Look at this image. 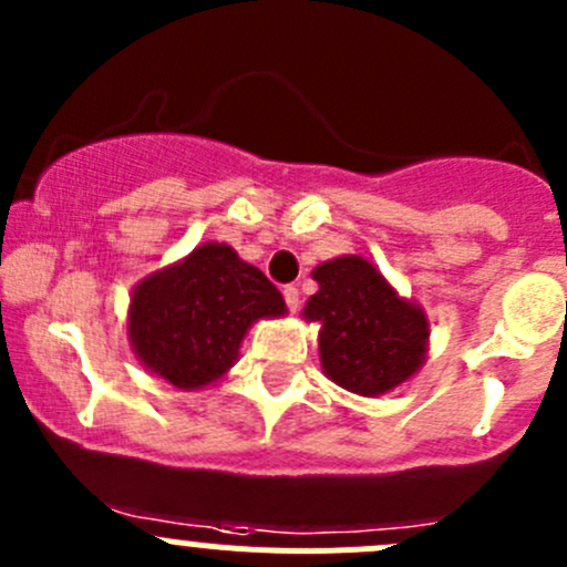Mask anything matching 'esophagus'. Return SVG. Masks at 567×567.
Wrapping results in <instances>:
<instances>
[{
  "instance_id": "34e87169",
  "label": "esophagus",
  "mask_w": 567,
  "mask_h": 567,
  "mask_svg": "<svg viewBox=\"0 0 567 567\" xmlns=\"http://www.w3.org/2000/svg\"><path fill=\"white\" fill-rule=\"evenodd\" d=\"M282 296H285V305H288V310H290V312L299 310L301 296H299V288H296V285H285V288H282Z\"/></svg>"
}]
</instances>
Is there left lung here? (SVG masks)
<instances>
[{"instance_id": "left-lung-1", "label": "left lung", "mask_w": 567, "mask_h": 567, "mask_svg": "<svg viewBox=\"0 0 567 567\" xmlns=\"http://www.w3.org/2000/svg\"><path fill=\"white\" fill-rule=\"evenodd\" d=\"M318 293L305 318L320 323V368L348 392L375 398L409 381L427 353V318L400 299L384 274L359 255L334 257L312 271Z\"/></svg>"}]
</instances>
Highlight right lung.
Wrapping results in <instances>:
<instances>
[{"mask_svg":"<svg viewBox=\"0 0 567 567\" xmlns=\"http://www.w3.org/2000/svg\"><path fill=\"white\" fill-rule=\"evenodd\" d=\"M282 316L285 299L266 274L227 244L208 241L136 285L128 340L142 368L192 392L236 364L255 320Z\"/></svg>","mask_w":567,"mask_h":567,"instance_id":"1","label":"right lung"}]
</instances>
